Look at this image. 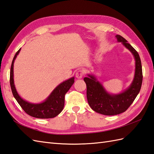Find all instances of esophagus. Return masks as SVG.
<instances>
[{
	"label": "esophagus",
	"mask_w": 154,
	"mask_h": 154,
	"mask_svg": "<svg viewBox=\"0 0 154 154\" xmlns=\"http://www.w3.org/2000/svg\"><path fill=\"white\" fill-rule=\"evenodd\" d=\"M84 75V70H79L76 72V77L78 78V79H80V78L83 77Z\"/></svg>",
	"instance_id": "obj_1"
}]
</instances>
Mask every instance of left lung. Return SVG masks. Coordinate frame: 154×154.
Masks as SVG:
<instances>
[{
  "instance_id": "1",
  "label": "left lung",
  "mask_w": 154,
  "mask_h": 154,
  "mask_svg": "<svg viewBox=\"0 0 154 154\" xmlns=\"http://www.w3.org/2000/svg\"><path fill=\"white\" fill-rule=\"evenodd\" d=\"M118 42H121L131 51L135 60V72L131 84L122 92L111 94L106 91L101 83L93 74H88L84 80L87 87V100L90 107L95 112L104 115H119L127 110L140 91L142 83V63L139 54L120 35L115 36Z\"/></svg>"
}]
</instances>
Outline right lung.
I'll return each instance as SVG.
<instances>
[{
  "mask_svg": "<svg viewBox=\"0 0 154 154\" xmlns=\"http://www.w3.org/2000/svg\"><path fill=\"white\" fill-rule=\"evenodd\" d=\"M20 48L14 57L10 68V84L14 97L27 114L38 119H51L55 117L63 111L64 105V96L74 83V77L63 82L54 89L46 100L39 103H32L20 96L14 82V63L19 54Z\"/></svg>",
  "mask_w": 154,
  "mask_h": 154,
  "instance_id": "obj_1",
  "label": "right lung"
}]
</instances>
